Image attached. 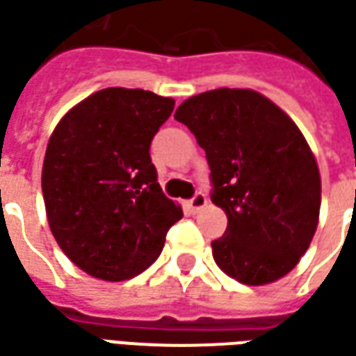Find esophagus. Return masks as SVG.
<instances>
[{
	"instance_id": "34e87169",
	"label": "esophagus",
	"mask_w": 356,
	"mask_h": 356,
	"mask_svg": "<svg viewBox=\"0 0 356 356\" xmlns=\"http://www.w3.org/2000/svg\"><path fill=\"white\" fill-rule=\"evenodd\" d=\"M206 204H208L206 195H204V193H196V195L186 202V206H188V210H191V212H198V210H202Z\"/></svg>"
}]
</instances>
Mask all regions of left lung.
<instances>
[{
  "label": "left lung",
  "mask_w": 356,
  "mask_h": 356,
  "mask_svg": "<svg viewBox=\"0 0 356 356\" xmlns=\"http://www.w3.org/2000/svg\"><path fill=\"white\" fill-rule=\"evenodd\" d=\"M175 119L206 152L212 202L227 216L212 254L245 285L277 282L299 264L320 216V171L293 119L248 88L185 100Z\"/></svg>",
  "instance_id": "left-lung-1"
}]
</instances>
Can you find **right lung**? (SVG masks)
I'll return each instance as SVG.
<instances>
[{"label": "right lung", "instance_id": "obj_1", "mask_svg": "<svg viewBox=\"0 0 356 356\" xmlns=\"http://www.w3.org/2000/svg\"><path fill=\"white\" fill-rule=\"evenodd\" d=\"M173 108L150 90L104 88L69 109L49 136L42 168L49 229L92 277L123 282L144 272L183 218L150 158Z\"/></svg>", "mask_w": 356, "mask_h": 356}]
</instances>
